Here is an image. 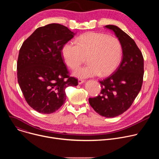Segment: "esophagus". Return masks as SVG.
Instances as JSON below:
<instances>
[{"mask_svg": "<svg viewBox=\"0 0 159 159\" xmlns=\"http://www.w3.org/2000/svg\"><path fill=\"white\" fill-rule=\"evenodd\" d=\"M84 81H85L84 80L79 79L78 80V83H79V84H83V83L84 82Z\"/></svg>", "mask_w": 159, "mask_h": 159, "instance_id": "esophagus-1", "label": "esophagus"}]
</instances>
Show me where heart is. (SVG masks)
I'll use <instances>...</instances> for the list:
<instances>
[{"mask_svg":"<svg viewBox=\"0 0 159 159\" xmlns=\"http://www.w3.org/2000/svg\"><path fill=\"white\" fill-rule=\"evenodd\" d=\"M61 55L65 63L72 70L78 69L87 57L89 64L74 73L77 77L107 76L118 66L122 57V48L120 41L115 37L90 32L77 38L75 43H65Z\"/></svg>","mask_w":159,"mask_h":159,"instance_id":"b5f03b06","label":"heart"}]
</instances>
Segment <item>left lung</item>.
I'll return each instance as SVG.
<instances>
[{
    "instance_id": "obj_1",
    "label": "left lung",
    "mask_w": 159,
    "mask_h": 159,
    "mask_svg": "<svg viewBox=\"0 0 159 159\" xmlns=\"http://www.w3.org/2000/svg\"><path fill=\"white\" fill-rule=\"evenodd\" d=\"M106 28L115 33L123 50V58L116 70L99 82L100 95L90 98V105L99 115L106 118L118 116L133 104L140 91L144 74V60L134 41L115 25Z\"/></svg>"
}]
</instances>
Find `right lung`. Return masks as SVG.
Here are the masks:
<instances>
[{
	"instance_id": "right-lung-1",
	"label": "right lung",
	"mask_w": 159,
	"mask_h": 159,
	"mask_svg": "<svg viewBox=\"0 0 159 159\" xmlns=\"http://www.w3.org/2000/svg\"><path fill=\"white\" fill-rule=\"evenodd\" d=\"M75 33L52 23L37 28L22 43L17 63V81L27 103L43 114L57 111L66 100L65 89L78 85L63 62V44Z\"/></svg>"
}]
</instances>
